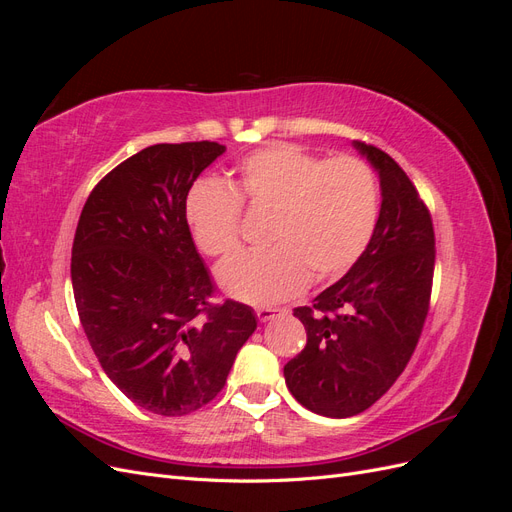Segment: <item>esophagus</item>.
I'll use <instances>...</instances> for the list:
<instances>
[{
    "instance_id": "obj_1",
    "label": "esophagus",
    "mask_w": 512,
    "mask_h": 512,
    "mask_svg": "<svg viewBox=\"0 0 512 512\" xmlns=\"http://www.w3.org/2000/svg\"><path fill=\"white\" fill-rule=\"evenodd\" d=\"M284 309H280V307H260V309H256V318L260 320V322H269V320H273L277 314H282Z\"/></svg>"
}]
</instances>
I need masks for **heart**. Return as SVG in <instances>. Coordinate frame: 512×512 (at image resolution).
<instances>
[{"mask_svg": "<svg viewBox=\"0 0 512 512\" xmlns=\"http://www.w3.org/2000/svg\"><path fill=\"white\" fill-rule=\"evenodd\" d=\"M241 203L269 213V247L222 262L218 284L228 297L273 305L316 282L342 277L361 258L378 222V181L356 158L320 160L297 145L273 143L243 158L230 188L200 181L185 198L196 245L224 256L239 243Z\"/></svg>", "mask_w": 512, "mask_h": 512, "instance_id": "1", "label": "heart"}]
</instances>
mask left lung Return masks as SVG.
Instances as JSON below:
<instances>
[{
	"mask_svg": "<svg viewBox=\"0 0 512 512\" xmlns=\"http://www.w3.org/2000/svg\"><path fill=\"white\" fill-rule=\"evenodd\" d=\"M352 145L380 179L376 230L342 280L312 307H294L307 344L284 365L292 397L331 418L374 406L406 369L427 318L436 262L431 215L408 175L378 147Z\"/></svg>",
	"mask_w": 512,
	"mask_h": 512,
	"instance_id": "1",
	"label": "left lung"
}]
</instances>
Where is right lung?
<instances>
[{"label":"right lung","mask_w":512,"mask_h":512,"mask_svg":"<svg viewBox=\"0 0 512 512\" xmlns=\"http://www.w3.org/2000/svg\"><path fill=\"white\" fill-rule=\"evenodd\" d=\"M226 151L151 145L89 194L72 243V290L104 374L153 414H190L218 395L254 309L211 305L213 284L185 220V198Z\"/></svg>","instance_id":"right-lung-1"}]
</instances>
